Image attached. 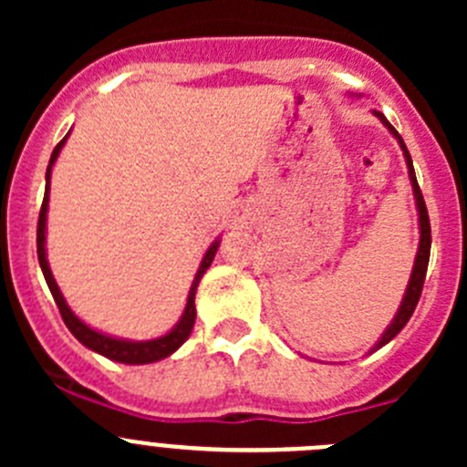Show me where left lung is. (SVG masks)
I'll list each match as a JSON object with an SVG mask.
<instances>
[{
  "label": "left lung",
  "instance_id": "left-lung-1",
  "mask_svg": "<svg viewBox=\"0 0 467 467\" xmlns=\"http://www.w3.org/2000/svg\"><path fill=\"white\" fill-rule=\"evenodd\" d=\"M375 115H378L379 119H381V124L389 126L390 133H393L395 138L400 140V146H402L404 158H407V164H409V178H411L413 194H416L418 212H420V248H418V257H416V266H413V273H411V282H409L407 294H404L402 305H400L398 317L393 318V323L389 325V329H386V332H384V337H381L378 346H375V350H378V348L384 346V343H389L390 338H393L395 334H398L400 329H402L404 325L409 323V318H411V314H413V309H416L418 300H420L422 285H425V275H427V264H430V251H431V225H430V214H427L425 199H422V192H420V187H418L416 171H413V162H411V155H409L407 146H404L402 138H400L398 130H395L393 126H390L389 121H386V117H384V115H379V112H375Z\"/></svg>",
  "mask_w": 467,
  "mask_h": 467
}]
</instances>
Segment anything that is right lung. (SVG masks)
I'll list each match as a JSON object with an SVG mask.
<instances>
[{
	"instance_id": "obj_1",
	"label": "right lung",
	"mask_w": 467,
	"mask_h": 467,
	"mask_svg": "<svg viewBox=\"0 0 467 467\" xmlns=\"http://www.w3.org/2000/svg\"><path fill=\"white\" fill-rule=\"evenodd\" d=\"M65 140H67V135H65V138L60 140L58 144H56L54 153H51L49 167H47L45 201H42L40 216H37V262H40L42 273H45V280H47V285H49L51 296H54L56 305H58L60 317H63V321H65V325H67L69 332H72L74 337H77L78 341L83 343V346H88L89 350L99 352V355L108 357V359L121 361V364H150V361L164 359V357H169V355H171V352H176L178 348H181L182 343L187 341V337H190L192 327H194V321H196V305H194L196 286H199V280H201V275H203V273H205V268L210 266L212 260H214V253H216V246H219V242L212 244L210 251L205 253L203 264H201L199 273H196V277H194V285H192V289H190V296H187L185 314H182L181 323H178L176 327L171 329V332L164 334V337H160V338H153V341L133 343V341H121V338L106 337V334H99V332H94V329H89L88 325L78 321V318L72 314V309H69L67 305H65L63 294H60L58 285H56L54 275H51V271H49V264H47V257H45V223H47V205H49L51 164H54L56 158H58V153H60V149H63Z\"/></svg>"
}]
</instances>
